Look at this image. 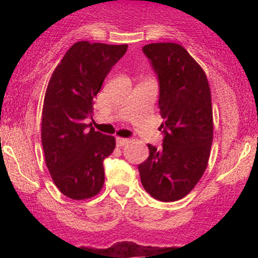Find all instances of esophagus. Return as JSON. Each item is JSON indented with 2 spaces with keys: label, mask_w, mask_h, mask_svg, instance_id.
I'll return each instance as SVG.
<instances>
[{
  "label": "esophagus",
  "mask_w": 258,
  "mask_h": 258,
  "mask_svg": "<svg viewBox=\"0 0 258 258\" xmlns=\"http://www.w3.org/2000/svg\"><path fill=\"white\" fill-rule=\"evenodd\" d=\"M128 143V139L127 138H116V146L117 147H123L125 144Z\"/></svg>",
  "instance_id": "obj_1"
}]
</instances>
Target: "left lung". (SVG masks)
Segmentation results:
<instances>
[{
    "mask_svg": "<svg viewBox=\"0 0 258 258\" xmlns=\"http://www.w3.org/2000/svg\"><path fill=\"white\" fill-rule=\"evenodd\" d=\"M159 82L164 139L138 165L141 182L154 199L176 201L197 185L210 158L214 137L211 92L204 70L178 43L146 44Z\"/></svg>",
    "mask_w": 258,
    "mask_h": 258,
    "instance_id": "left-lung-1",
    "label": "left lung"
}]
</instances>
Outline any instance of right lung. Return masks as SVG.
I'll use <instances>...</instances> for the list:
<instances>
[{"label":"right lung","mask_w":258,"mask_h":258,"mask_svg":"<svg viewBox=\"0 0 258 258\" xmlns=\"http://www.w3.org/2000/svg\"><path fill=\"white\" fill-rule=\"evenodd\" d=\"M127 51V44H73L53 72L42 109L41 138L47 168L65 197L84 200L104 184L103 161L115 149V138L90 128L94 97Z\"/></svg>","instance_id":"obj_1"}]
</instances>
